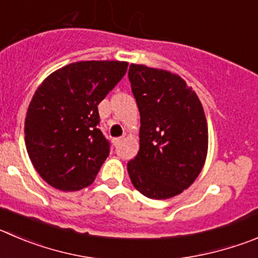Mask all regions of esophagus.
Instances as JSON below:
<instances>
[{
    "label": "esophagus",
    "mask_w": 258,
    "mask_h": 258,
    "mask_svg": "<svg viewBox=\"0 0 258 258\" xmlns=\"http://www.w3.org/2000/svg\"><path fill=\"white\" fill-rule=\"evenodd\" d=\"M121 141H122V137H115V139H113V144H114V146L119 145Z\"/></svg>",
    "instance_id": "34e87169"
}]
</instances>
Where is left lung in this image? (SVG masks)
<instances>
[{
    "instance_id": "1",
    "label": "left lung",
    "mask_w": 258,
    "mask_h": 258,
    "mask_svg": "<svg viewBox=\"0 0 258 258\" xmlns=\"http://www.w3.org/2000/svg\"><path fill=\"white\" fill-rule=\"evenodd\" d=\"M140 110V150L127 164L135 188L153 200L188 188L205 164L208 123L201 102L183 79L144 64L130 66Z\"/></svg>"
}]
</instances>
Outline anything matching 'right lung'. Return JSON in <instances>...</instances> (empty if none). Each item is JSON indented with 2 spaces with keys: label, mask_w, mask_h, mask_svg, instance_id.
Returning <instances> with one entry per match:
<instances>
[{
  "label": "right lung",
  "mask_w": 258,
  "mask_h": 258,
  "mask_svg": "<svg viewBox=\"0 0 258 258\" xmlns=\"http://www.w3.org/2000/svg\"><path fill=\"white\" fill-rule=\"evenodd\" d=\"M127 62L83 61L50 74L25 118V145L40 177L61 191L94 182L110 151L98 105L127 71Z\"/></svg>",
  "instance_id": "right-lung-1"
}]
</instances>
